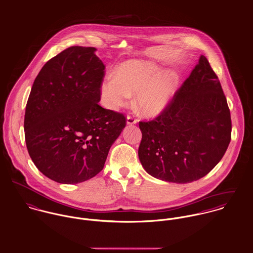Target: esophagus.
I'll list each match as a JSON object with an SVG mask.
<instances>
[{"label": "esophagus", "instance_id": "obj_1", "mask_svg": "<svg viewBox=\"0 0 253 253\" xmlns=\"http://www.w3.org/2000/svg\"><path fill=\"white\" fill-rule=\"evenodd\" d=\"M136 123H137V120L134 117H132V116H127L126 117V124L127 125L132 126V125H135Z\"/></svg>", "mask_w": 253, "mask_h": 253}]
</instances>
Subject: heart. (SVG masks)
<instances>
[{
  "label": "heart",
  "instance_id": "obj_1",
  "mask_svg": "<svg viewBox=\"0 0 253 253\" xmlns=\"http://www.w3.org/2000/svg\"><path fill=\"white\" fill-rule=\"evenodd\" d=\"M152 61L129 60L121 64L117 76L110 75L101 84L103 104L111 110L127 103L137 93L136 104L148 117L162 114L172 101L179 84L177 75L172 71L160 73Z\"/></svg>",
  "mask_w": 253,
  "mask_h": 253
}]
</instances>
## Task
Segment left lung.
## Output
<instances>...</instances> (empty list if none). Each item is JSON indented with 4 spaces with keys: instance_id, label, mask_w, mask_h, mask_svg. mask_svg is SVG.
Masks as SVG:
<instances>
[{
    "instance_id": "left-lung-1",
    "label": "left lung",
    "mask_w": 253,
    "mask_h": 253,
    "mask_svg": "<svg viewBox=\"0 0 253 253\" xmlns=\"http://www.w3.org/2000/svg\"><path fill=\"white\" fill-rule=\"evenodd\" d=\"M145 170L157 179L190 183L206 176L231 141V114L218 77L202 55L156 119L139 122Z\"/></svg>"
}]
</instances>
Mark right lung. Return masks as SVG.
I'll return each instance as SVG.
<instances>
[{
    "label": "right lung",
    "instance_id": "1",
    "mask_svg": "<svg viewBox=\"0 0 253 253\" xmlns=\"http://www.w3.org/2000/svg\"><path fill=\"white\" fill-rule=\"evenodd\" d=\"M95 47L70 46L34 81L24 117L25 141L37 169L51 180L77 184L99 173L126 117L102 108L105 66Z\"/></svg>",
    "mask_w": 253,
    "mask_h": 253
}]
</instances>
